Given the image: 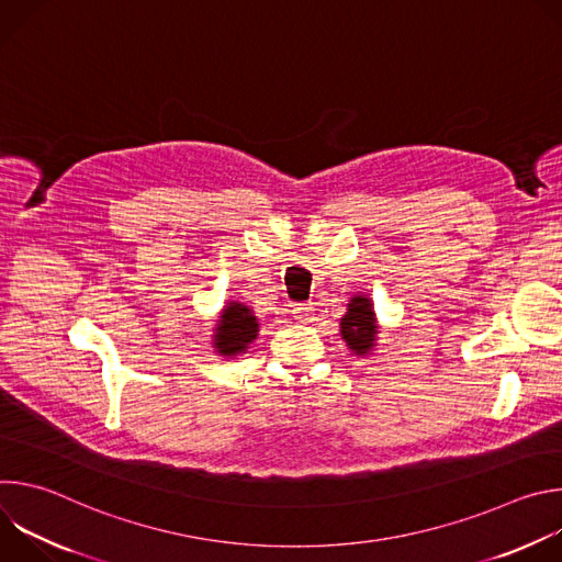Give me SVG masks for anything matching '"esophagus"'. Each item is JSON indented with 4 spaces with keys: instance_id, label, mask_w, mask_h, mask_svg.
I'll return each instance as SVG.
<instances>
[{
    "instance_id": "34e87169",
    "label": "esophagus",
    "mask_w": 562,
    "mask_h": 562,
    "mask_svg": "<svg viewBox=\"0 0 562 562\" xmlns=\"http://www.w3.org/2000/svg\"><path fill=\"white\" fill-rule=\"evenodd\" d=\"M293 317L300 319V323H308L311 315H313V306L308 302H300V304H293Z\"/></svg>"
}]
</instances>
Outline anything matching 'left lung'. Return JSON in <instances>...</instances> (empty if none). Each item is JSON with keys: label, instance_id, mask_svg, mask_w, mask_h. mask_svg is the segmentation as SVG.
<instances>
[{"label": "left lung", "instance_id": "obj_1", "mask_svg": "<svg viewBox=\"0 0 562 562\" xmlns=\"http://www.w3.org/2000/svg\"><path fill=\"white\" fill-rule=\"evenodd\" d=\"M340 336L347 342L349 351L360 358L371 356V351H375L380 325L373 311V300L369 295L356 293L349 300L347 313L340 317Z\"/></svg>", "mask_w": 562, "mask_h": 562}]
</instances>
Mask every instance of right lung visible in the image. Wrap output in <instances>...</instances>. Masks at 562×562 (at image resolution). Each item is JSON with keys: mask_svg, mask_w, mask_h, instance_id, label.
<instances>
[{"mask_svg": "<svg viewBox=\"0 0 562 562\" xmlns=\"http://www.w3.org/2000/svg\"><path fill=\"white\" fill-rule=\"evenodd\" d=\"M260 319L251 306L237 300H228L211 334V347L222 358H237L247 353V349L258 340Z\"/></svg>", "mask_w": 562, "mask_h": 562, "instance_id": "right-lung-1", "label": "right lung"}]
</instances>
